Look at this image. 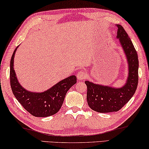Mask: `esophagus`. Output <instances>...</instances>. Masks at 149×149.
I'll list each match as a JSON object with an SVG mask.
<instances>
[{
    "label": "esophagus",
    "instance_id": "esophagus-1",
    "mask_svg": "<svg viewBox=\"0 0 149 149\" xmlns=\"http://www.w3.org/2000/svg\"><path fill=\"white\" fill-rule=\"evenodd\" d=\"M77 77L79 80H82V79H86V77H87V74L84 70L81 69L80 70H79V72H78Z\"/></svg>",
    "mask_w": 149,
    "mask_h": 149
}]
</instances>
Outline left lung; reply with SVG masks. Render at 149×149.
Instances as JSON below:
<instances>
[{
    "label": "left lung",
    "mask_w": 149,
    "mask_h": 149,
    "mask_svg": "<svg viewBox=\"0 0 149 149\" xmlns=\"http://www.w3.org/2000/svg\"><path fill=\"white\" fill-rule=\"evenodd\" d=\"M117 38L125 53L128 64V75L125 84L120 88L94 84L85 81L87 86L86 99L92 109L100 113L118 111L130 100L138 84V55L132 41L123 28L117 24Z\"/></svg>",
    "instance_id": "8db88e82"
}]
</instances>
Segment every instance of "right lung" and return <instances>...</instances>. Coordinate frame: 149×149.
<instances>
[{
  "instance_id": "right-lung-1",
  "label": "right lung",
  "mask_w": 149,
  "mask_h": 149,
  "mask_svg": "<svg viewBox=\"0 0 149 149\" xmlns=\"http://www.w3.org/2000/svg\"><path fill=\"white\" fill-rule=\"evenodd\" d=\"M14 50L10 60V79L14 96L26 111L35 117H48L55 114L61 108L67 91L77 83V77L72 75L61 80L47 91L34 92L27 91L21 86L14 69Z\"/></svg>"
}]
</instances>
